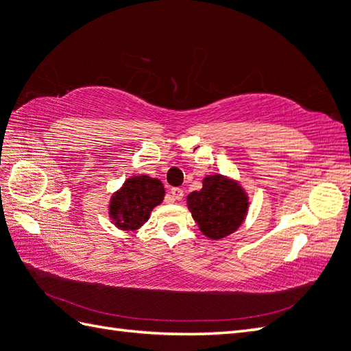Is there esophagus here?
<instances>
[{
	"label": "esophagus",
	"instance_id": "obj_1",
	"mask_svg": "<svg viewBox=\"0 0 351 351\" xmlns=\"http://www.w3.org/2000/svg\"><path fill=\"white\" fill-rule=\"evenodd\" d=\"M170 194H172V197L175 200H182L184 190L182 189H172V190H170Z\"/></svg>",
	"mask_w": 351,
	"mask_h": 351
}]
</instances>
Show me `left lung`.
Segmentation results:
<instances>
[{
    "instance_id": "obj_1",
    "label": "left lung",
    "mask_w": 351,
    "mask_h": 351,
    "mask_svg": "<svg viewBox=\"0 0 351 351\" xmlns=\"http://www.w3.org/2000/svg\"><path fill=\"white\" fill-rule=\"evenodd\" d=\"M194 221L210 239L233 233L245 218L248 200L238 184L219 175L208 176L200 191L186 197Z\"/></svg>"
}]
</instances>
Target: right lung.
Instances as JSON below:
<instances>
[{
	"label": "right lung",
	"mask_w": 351,
	"mask_h": 351,
	"mask_svg": "<svg viewBox=\"0 0 351 351\" xmlns=\"http://www.w3.org/2000/svg\"><path fill=\"white\" fill-rule=\"evenodd\" d=\"M165 197V189L158 179L146 175L133 176L110 200L109 213L117 227L134 230L148 219L154 206Z\"/></svg>",
	"instance_id": "right-lung-1"
}]
</instances>
